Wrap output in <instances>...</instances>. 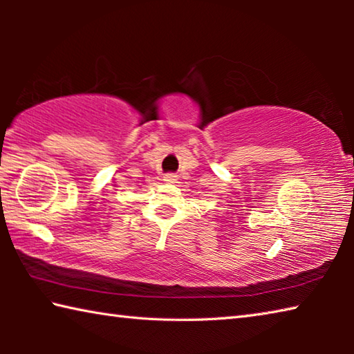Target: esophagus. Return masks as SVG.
Instances as JSON below:
<instances>
[{"mask_svg": "<svg viewBox=\"0 0 354 354\" xmlns=\"http://www.w3.org/2000/svg\"><path fill=\"white\" fill-rule=\"evenodd\" d=\"M176 175H173V173H167V175H164V181L165 183H176Z\"/></svg>", "mask_w": 354, "mask_h": 354, "instance_id": "esophagus-1", "label": "esophagus"}]
</instances>
